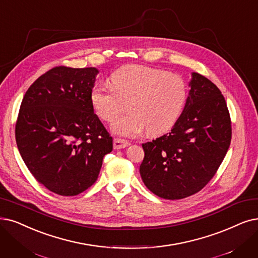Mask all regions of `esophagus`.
I'll return each mask as SVG.
<instances>
[{
  "label": "esophagus",
  "mask_w": 258,
  "mask_h": 258,
  "mask_svg": "<svg viewBox=\"0 0 258 258\" xmlns=\"http://www.w3.org/2000/svg\"><path fill=\"white\" fill-rule=\"evenodd\" d=\"M130 145V143L127 141H123L120 139H114L113 141V146H114V149H121V148H126Z\"/></svg>",
  "instance_id": "34e87169"
}]
</instances>
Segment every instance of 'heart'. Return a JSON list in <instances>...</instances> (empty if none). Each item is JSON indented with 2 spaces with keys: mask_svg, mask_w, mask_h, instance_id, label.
Returning <instances> with one entry per match:
<instances>
[{
  "mask_svg": "<svg viewBox=\"0 0 258 258\" xmlns=\"http://www.w3.org/2000/svg\"><path fill=\"white\" fill-rule=\"evenodd\" d=\"M111 89L97 85L91 92V104L97 116L107 122L116 118L128 100L127 114L118 117L112 130L135 138L147 130L159 136L173 127L186 104L188 87L174 73L142 64H127L113 72Z\"/></svg>",
  "mask_w": 258,
  "mask_h": 258,
  "instance_id": "1",
  "label": "heart"
}]
</instances>
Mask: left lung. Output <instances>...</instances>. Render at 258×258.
Segmentation results:
<instances>
[{
	"label": "left lung",
	"instance_id": "1",
	"mask_svg": "<svg viewBox=\"0 0 258 258\" xmlns=\"http://www.w3.org/2000/svg\"><path fill=\"white\" fill-rule=\"evenodd\" d=\"M191 77L186 104L172 129L142 145V180L163 199H183L201 190L231 144V117L220 90L198 73Z\"/></svg>",
	"mask_w": 258,
	"mask_h": 258
}]
</instances>
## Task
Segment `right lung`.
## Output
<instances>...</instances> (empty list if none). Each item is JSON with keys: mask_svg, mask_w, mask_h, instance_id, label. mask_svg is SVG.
I'll list each match as a JSON object with an SVG mask.
<instances>
[{"mask_svg": "<svg viewBox=\"0 0 258 258\" xmlns=\"http://www.w3.org/2000/svg\"><path fill=\"white\" fill-rule=\"evenodd\" d=\"M98 70L56 67L28 88L16 122L20 154L48 190L76 196L95 183L113 140L94 113Z\"/></svg>", "mask_w": 258, "mask_h": 258, "instance_id": "right-lung-1", "label": "right lung"}]
</instances>
